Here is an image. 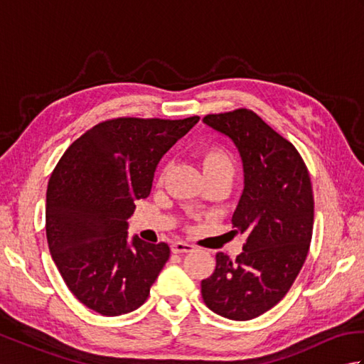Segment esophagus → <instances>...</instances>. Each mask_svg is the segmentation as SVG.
I'll use <instances>...</instances> for the list:
<instances>
[{
	"mask_svg": "<svg viewBox=\"0 0 364 364\" xmlns=\"http://www.w3.org/2000/svg\"><path fill=\"white\" fill-rule=\"evenodd\" d=\"M194 250V245H191L188 242H183V241H176L172 244V252L173 253H189Z\"/></svg>",
	"mask_w": 364,
	"mask_h": 364,
	"instance_id": "esophagus-1",
	"label": "esophagus"
}]
</instances>
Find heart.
I'll return each instance as SVG.
<instances>
[{
	"label": "heart",
	"mask_w": 364,
	"mask_h": 364,
	"mask_svg": "<svg viewBox=\"0 0 364 364\" xmlns=\"http://www.w3.org/2000/svg\"><path fill=\"white\" fill-rule=\"evenodd\" d=\"M202 166L205 176H225L231 180L235 175V162L227 151L211 146L202 154Z\"/></svg>",
	"instance_id": "heart-1"
}]
</instances>
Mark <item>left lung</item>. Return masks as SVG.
Masks as SVG:
<instances>
[{"mask_svg":"<svg viewBox=\"0 0 364 364\" xmlns=\"http://www.w3.org/2000/svg\"><path fill=\"white\" fill-rule=\"evenodd\" d=\"M203 123L241 156L244 189L231 225L247 241L236 261L215 255L202 296L222 318L249 321L284 297L306 259L314 219L310 175L294 145L249 109L206 115Z\"/></svg>","mask_w":364,"mask_h":364,"instance_id":"obj_1","label":"left lung"}]
</instances>
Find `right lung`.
Here are the masks:
<instances>
[{"mask_svg":"<svg viewBox=\"0 0 364 364\" xmlns=\"http://www.w3.org/2000/svg\"><path fill=\"white\" fill-rule=\"evenodd\" d=\"M198 120H107L58 162L46 189V239L67 288L89 310L120 316L149 297L170 249L129 237L128 219L136 200L149 197L162 156Z\"/></svg>","mask_w":364,"mask_h":364,"instance_id":"add662e5","label":"right lung"}]
</instances>
